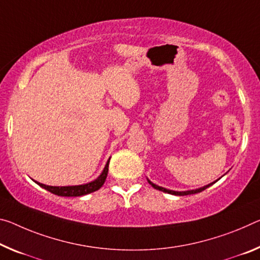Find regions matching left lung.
Wrapping results in <instances>:
<instances>
[{
    "instance_id": "8db88e82",
    "label": "left lung",
    "mask_w": 260,
    "mask_h": 260,
    "mask_svg": "<svg viewBox=\"0 0 260 260\" xmlns=\"http://www.w3.org/2000/svg\"><path fill=\"white\" fill-rule=\"evenodd\" d=\"M220 179V178H219ZM217 179V180H219ZM217 180H215V182H217ZM214 182V183H215ZM148 183H149L152 187L158 189V191H162V192H166V193H169V194H174V196H188V194H196V193H199V192H203L204 189H206L207 187L211 186V185H213L214 183H211L208 185H206V186L204 187H200V188H197V189H191V191H182V192H178V191H172V189H168V188H164L162 186H158V185H156L154 183H151L149 179H148Z\"/></svg>"
}]
</instances>
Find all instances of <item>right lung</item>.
Listing matches in <instances>:
<instances>
[{
  "label": "right lung",
  "mask_w": 260,
  "mask_h": 260,
  "mask_svg": "<svg viewBox=\"0 0 260 260\" xmlns=\"http://www.w3.org/2000/svg\"><path fill=\"white\" fill-rule=\"evenodd\" d=\"M109 163H110V158L108 160V163H106L104 170H103L101 176L98 177L97 179H94V180H92V182L86 183L83 185H74V186H49V185H45V184H41L38 182H36V183L38 184L39 186L53 193V194H56L60 197L85 196V194H89V193H91V192L97 191V189H100L103 186V184L105 183L106 177H108Z\"/></svg>",
  "instance_id": "right-lung-1"
}]
</instances>
